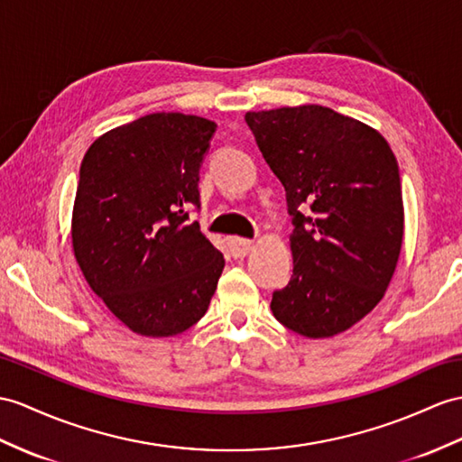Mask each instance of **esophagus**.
I'll use <instances>...</instances> for the list:
<instances>
[{"label":"esophagus","mask_w":462,"mask_h":462,"mask_svg":"<svg viewBox=\"0 0 462 462\" xmlns=\"http://www.w3.org/2000/svg\"><path fill=\"white\" fill-rule=\"evenodd\" d=\"M253 249V241H246V239H239V237H233L229 239V253L235 258H243L249 254V251Z\"/></svg>","instance_id":"1"}]
</instances>
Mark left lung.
<instances>
[{
	"instance_id": "8db88e82",
	"label": "left lung",
	"mask_w": 462,
	"mask_h": 462,
	"mask_svg": "<svg viewBox=\"0 0 462 462\" xmlns=\"http://www.w3.org/2000/svg\"><path fill=\"white\" fill-rule=\"evenodd\" d=\"M286 189L294 273L270 301L310 339L346 331L384 296L398 264L403 204L396 156L378 131L323 106L245 116Z\"/></svg>"
}]
</instances>
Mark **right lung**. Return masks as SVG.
I'll return each mask as SVG.
<instances>
[{
    "instance_id": "obj_1",
    "label": "right lung",
    "mask_w": 462,
    "mask_h": 462,
    "mask_svg": "<svg viewBox=\"0 0 462 462\" xmlns=\"http://www.w3.org/2000/svg\"><path fill=\"white\" fill-rule=\"evenodd\" d=\"M216 123L151 114L101 134L80 166L72 245L89 288L146 337L204 318L225 258L189 221Z\"/></svg>"
}]
</instances>
